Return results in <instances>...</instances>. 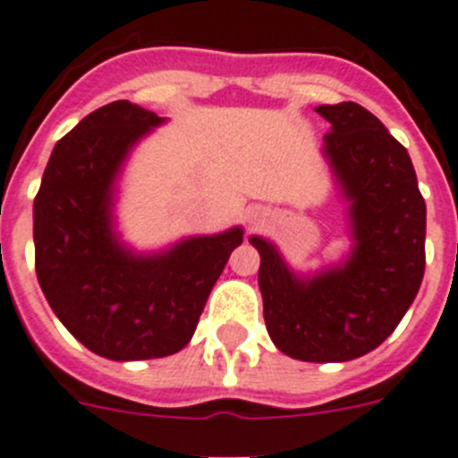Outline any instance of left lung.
<instances>
[{"label":"left lung","instance_id":"1","mask_svg":"<svg viewBox=\"0 0 458 458\" xmlns=\"http://www.w3.org/2000/svg\"><path fill=\"white\" fill-rule=\"evenodd\" d=\"M317 114L331 123L324 152L352 203V255L303 280L269 242L250 237V244L276 347L296 360L344 362L377 349L413 303L424 276L427 205L409 152L374 114L356 102L321 105Z\"/></svg>","mask_w":458,"mask_h":458}]
</instances>
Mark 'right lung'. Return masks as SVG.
<instances>
[{
    "label": "right lung",
    "mask_w": 458,
    "mask_h": 458,
    "mask_svg": "<svg viewBox=\"0 0 458 458\" xmlns=\"http://www.w3.org/2000/svg\"><path fill=\"white\" fill-rule=\"evenodd\" d=\"M164 118L127 100L100 106L52 150L34 200L36 276L64 327L98 356L148 360L180 352L242 228L134 255L111 230V191L139 139Z\"/></svg>",
    "instance_id": "obj_1"
}]
</instances>
